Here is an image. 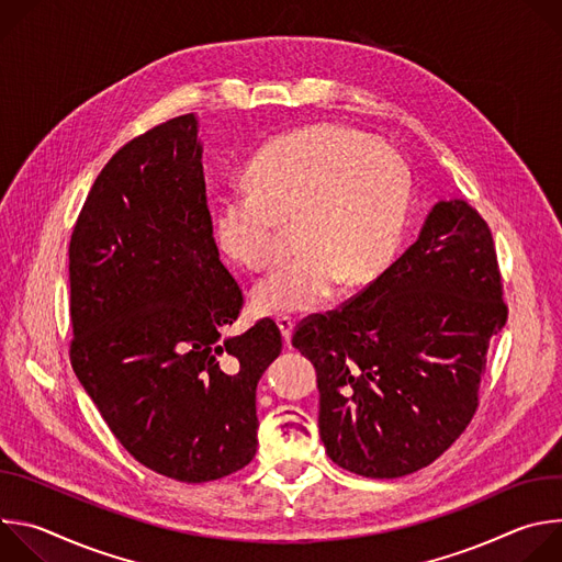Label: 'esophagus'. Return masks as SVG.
<instances>
[{
    "label": "esophagus",
    "instance_id": "1",
    "mask_svg": "<svg viewBox=\"0 0 562 562\" xmlns=\"http://www.w3.org/2000/svg\"><path fill=\"white\" fill-rule=\"evenodd\" d=\"M276 323H278V329H280V334H282V338H284V342L289 345V340H291V336H293V319L289 317V315H278L276 317Z\"/></svg>",
    "mask_w": 562,
    "mask_h": 562
}]
</instances>
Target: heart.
I'll return each mask as SVG.
<instances>
[{"label":"heart","instance_id":"1","mask_svg":"<svg viewBox=\"0 0 562 562\" xmlns=\"http://www.w3.org/2000/svg\"><path fill=\"white\" fill-rule=\"evenodd\" d=\"M247 184L215 206V239L228 260L265 269L280 224L297 220L302 251L251 291L254 308L267 315L317 308L342 280L360 284L382 273L412 202L405 159L342 124H313L271 139L249 165Z\"/></svg>","mask_w":562,"mask_h":562}]
</instances>
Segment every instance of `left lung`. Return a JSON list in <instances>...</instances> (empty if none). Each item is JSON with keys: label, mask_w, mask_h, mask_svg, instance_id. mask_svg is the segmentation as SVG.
Here are the masks:
<instances>
[{"label": "left lung", "mask_w": 562, "mask_h": 562, "mask_svg": "<svg viewBox=\"0 0 562 562\" xmlns=\"http://www.w3.org/2000/svg\"><path fill=\"white\" fill-rule=\"evenodd\" d=\"M505 323L487 222L462 198L438 200L416 243L375 282L293 334L317 371L329 458L364 477L431 464L469 425Z\"/></svg>", "instance_id": "8db88e82"}]
</instances>
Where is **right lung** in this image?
I'll use <instances>...</instances> for the list:
<instances>
[{"label": "right lung", "instance_id": "1", "mask_svg": "<svg viewBox=\"0 0 562 562\" xmlns=\"http://www.w3.org/2000/svg\"><path fill=\"white\" fill-rule=\"evenodd\" d=\"M200 120L124 144L70 235V362L122 447L180 483H209L258 449L256 389L282 351L273 319L222 336L243 291L220 262Z\"/></svg>", "mask_w": 562, "mask_h": 562}]
</instances>
